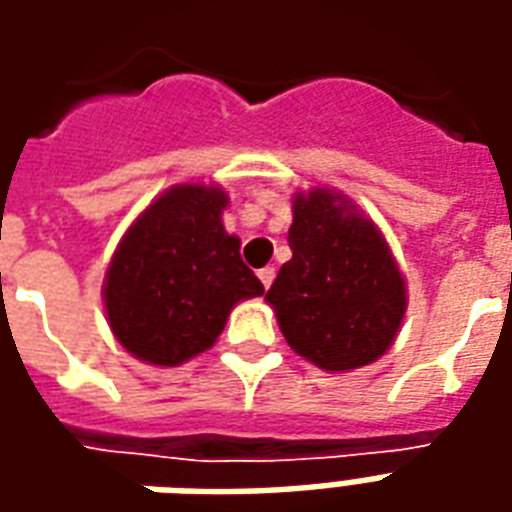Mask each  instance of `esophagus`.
Returning <instances> with one entry per match:
<instances>
[{
  "instance_id": "obj_1",
  "label": "esophagus",
  "mask_w": 512,
  "mask_h": 512,
  "mask_svg": "<svg viewBox=\"0 0 512 512\" xmlns=\"http://www.w3.org/2000/svg\"><path fill=\"white\" fill-rule=\"evenodd\" d=\"M257 277H260V282H263V288H271V282H274V277H277V271H274V268L271 266H266V268H260V271H257Z\"/></svg>"
}]
</instances>
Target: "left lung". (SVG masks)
<instances>
[{
	"label": "left lung",
	"instance_id": "8db88e82",
	"mask_svg": "<svg viewBox=\"0 0 512 512\" xmlns=\"http://www.w3.org/2000/svg\"><path fill=\"white\" fill-rule=\"evenodd\" d=\"M290 257L266 301L288 345L329 373L376 362L406 315V279L376 224L332 189L299 191Z\"/></svg>",
	"mask_w": 512,
	"mask_h": 512
}]
</instances>
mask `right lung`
<instances>
[{
    "label": "right lung",
    "instance_id": "1",
    "mask_svg": "<svg viewBox=\"0 0 512 512\" xmlns=\"http://www.w3.org/2000/svg\"><path fill=\"white\" fill-rule=\"evenodd\" d=\"M227 194L180 183L128 227L104 279L106 318L117 343L147 365L178 367L208 351L238 301L263 293L224 230Z\"/></svg>",
    "mask_w": 512,
    "mask_h": 512
}]
</instances>
